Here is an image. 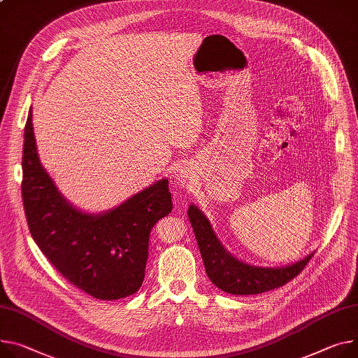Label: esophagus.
<instances>
[{"label": "esophagus", "instance_id": "obj_1", "mask_svg": "<svg viewBox=\"0 0 358 358\" xmlns=\"http://www.w3.org/2000/svg\"><path fill=\"white\" fill-rule=\"evenodd\" d=\"M189 182V175L183 171V172H180L179 173V176H178V185H180V186H183V185H186Z\"/></svg>", "mask_w": 358, "mask_h": 358}]
</instances>
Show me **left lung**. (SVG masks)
I'll list each match as a JSON object with an SVG mask.
<instances>
[{
	"label": "left lung",
	"mask_w": 358,
	"mask_h": 358,
	"mask_svg": "<svg viewBox=\"0 0 358 358\" xmlns=\"http://www.w3.org/2000/svg\"><path fill=\"white\" fill-rule=\"evenodd\" d=\"M209 280L222 291L234 295H254L280 288L294 280L307 266L314 254L284 268H258L246 265L217 241L206 216L194 205L187 210Z\"/></svg>",
	"instance_id": "obj_1"
}]
</instances>
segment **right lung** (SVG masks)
Instances as JSON below:
<instances>
[{
  "instance_id": "1",
  "label": "right lung",
  "mask_w": 358,
  "mask_h": 358,
  "mask_svg": "<svg viewBox=\"0 0 358 358\" xmlns=\"http://www.w3.org/2000/svg\"><path fill=\"white\" fill-rule=\"evenodd\" d=\"M21 189L33 239L71 285L107 301L139 291L150 232L173 208L168 179L110 212L87 215L77 210L41 166L30 110L24 130Z\"/></svg>"
}]
</instances>
